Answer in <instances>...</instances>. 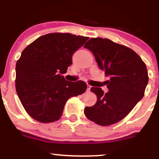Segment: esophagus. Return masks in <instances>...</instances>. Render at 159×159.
I'll return each mask as SVG.
<instances>
[{"label": "esophagus", "instance_id": "34e87169", "mask_svg": "<svg viewBox=\"0 0 159 159\" xmlns=\"http://www.w3.org/2000/svg\"><path fill=\"white\" fill-rule=\"evenodd\" d=\"M90 88H91V86L90 84H88V88H87V91L89 92V91H90Z\"/></svg>", "mask_w": 159, "mask_h": 159}]
</instances>
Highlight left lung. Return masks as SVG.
Here are the masks:
<instances>
[{
  "instance_id": "1",
  "label": "left lung",
  "mask_w": 159,
  "mask_h": 159,
  "mask_svg": "<svg viewBox=\"0 0 159 159\" xmlns=\"http://www.w3.org/2000/svg\"><path fill=\"white\" fill-rule=\"evenodd\" d=\"M84 47L92 52L100 69L109 77L106 93L101 88H91L97 102L84 108V114L101 126L117 123L144 96L148 82L146 65L132 49L108 39L91 38Z\"/></svg>"
}]
</instances>
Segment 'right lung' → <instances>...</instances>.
Listing matches in <instances>:
<instances>
[{"label":"right lung","mask_w":159,"mask_h":159,"mask_svg":"<svg viewBox=\"0 0 159 159\" xmlns=\"http://www.w3.org/2000/svg\"><path fill=\"white\" fill-rule=\"evenodd\" d=\"M88 39L50 33L36 39L22 51L16 64V90L34 119L42 123L58 120L67 100L86 90L84 82L67 81L62 75L72 64L73 54Z\"/></svg>","instance_id":"right-lung-1"}]
</instances>
